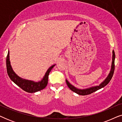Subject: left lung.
Returning <instances> with one entry per match:
<instances>
[{
	"label": "left lung",
	"mask_w": 122,
	"mask_h": 122,
	"mask_svg": "<svg viewBox=\"0 0 122 122\" xmlns=\"http://www.w3.org/2000/svg\"><path fill=\"white\" fill-rule=\"evenodd\" d=\"M112 68H111V71H110V73L108 75L107 78L105 79V81H103V83H102L99 86H93V87H91L89 88H87L86 89H79L74 87V86H73L72 85L70 84L68 82V81L66 80V84L68 87L69 88V89L72 91L76 93V94L79 95H81V96H86V95H88L91 94L94 92H96L98 90H99L101 88H102L107 86L112 79V76L114 74V68H115V65H114V61H115V53L114 51H113V58H112Z\"/></svg>",
	"instance_id": "left-lung-1"
}]
</instances>
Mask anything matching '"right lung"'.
I'll use <instances>...</instances> for the list:
<instances>
[{
	"label": "right lung",
	"instance_id": "right-lung-1",
	"mask_svg": "<svg viewBox=\"0 0 122 122\" xmlns=\"http://www.w3.org/2000/svg\"><path fill=\"white\" fill-rule=\"evenodd\" d=\"M6 64L8 74L9 78H10V79L14 83H15L18 86H19L20 88L28 93H35L36 92L41 91V90L46 88L48 84V76H49L50 71L55 66V65H53L48 69L43 79L41 81L34 82V81H31L23 79L22 78H20L19 76H18L14 72L12 68H11L10 63L9 51H8L7 56H6Z\"/></svg>",
	"mask_w": 122,
	"mask_h": 122
}]
</instances>
